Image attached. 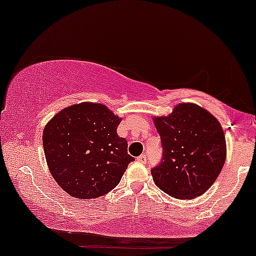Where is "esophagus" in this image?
Wrapping results in <instances>:
<instances>
[{
    "label": "esophagus",
    "mask_w": 256,
    "mask_h": 256,
    "mask_svg": "<svg viewBox=\"0 0 256 256\" xmlns=\"http://www.w3.org/2000/svg\"><path fill=\"white\" fill-rule=\"evenodd\" d=\"M137 161H140V162H142V164L146 162V154H142V155H140V156L137 158Z\"/></svg>",
    "instance_id": "obj_1"
}]
</instances>
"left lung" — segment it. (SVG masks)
<instances>
[{
	"label": "left lung",
	"instance_id": "left-lung-1",
	"mask_svg": "<svg viewBox=\"0 0 256 256\" xmlns=\"http://www.w3.org/2000/svg\"><path fill=\"white\" fill-rule=\"evenodd\" d=\"M162 143V160L152 170L158 189L176 198H195L212 186L226 158L218 119L195 104H179L152 118Z\"/></svg>",
	"mask_w": 256,
	"mask_h": 256
}]
</instances>
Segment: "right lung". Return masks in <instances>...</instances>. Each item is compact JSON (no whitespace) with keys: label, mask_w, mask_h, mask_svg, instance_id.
<instances>
[{"label":"right lung","mask_w":256,"mask_h":256,"mask_svg":"<svg viewBox=\"0 0 256 256\" xmlns=\"http://www.w3.org/2000/svg\"><path fill=\"white\" fill-rule=\"evenodd\" d=\"M122 118L102 104L64 108L43 130L48 168L61 189L76 198L104 196L119 184L134 158L116 128Z\"/></svg>","instance_id":"add662e5"}]
</instances>
